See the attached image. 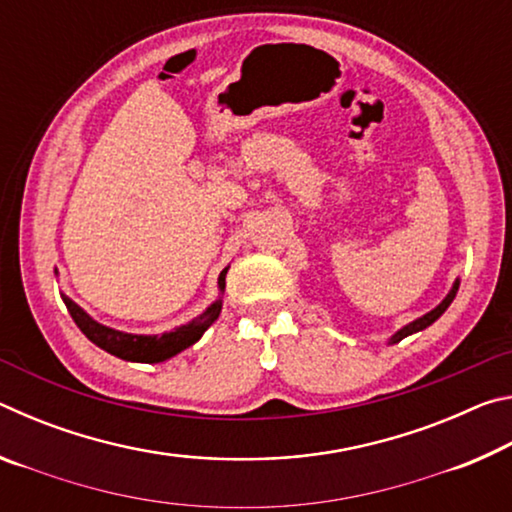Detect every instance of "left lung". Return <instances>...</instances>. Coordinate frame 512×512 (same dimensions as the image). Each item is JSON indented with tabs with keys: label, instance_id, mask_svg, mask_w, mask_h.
<instances>
[{
	"label": "left lung",
	"instance_id": "obj_1",
	"mask_svg": "<svg viewBox=\"0 0 512 512\" xmlns=\"http://www.w3.org/2000/svg\"><path fill=\"white\" fill-rule=\"evenodd\" d=\"M456 291H458V282L454 284L452 291L447 293V298H445L443 302H440V305H438L436 309L429 311V314H424V316H422V318H418V320H413V323H409V325H406V327H402L400 332H397V334L393 336L391 343H400V341H402V339H406V336H409V334H413V332H420V329L429 327V325L433 323V320H438L440 316L445 314V309H447L449 305H452V300L456 298Z\"/></svg>",
	"mask_w": 512,
	"mask_h": 512
}]
</instances>
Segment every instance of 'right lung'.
Wrapping results in <instances>:
<instances>
[{"label":"right lung","instance_id":"obj_1","mask_svg":"<svg viewBox=\"0 0 512 512\" xmlns=\"http://www.w3.org/2000/svg\"><path fill=\"white\" fill-rule=\"evenodd\" d=\"M225 273H228V268H223L219 275L221 291L225 289ZM63 300L67 305V311L74 318V323L79 325L81 332L88 336L94 345H99L101 350L115 354L119 359L140 361V363H160V361L171 359L173 354L183 352L185 348H189V345H194L198 339H201L205 329L210 327L221 314V300H216L212 307H207L205 314L194 318L189 325L173 329V332L162 334V336H137V334L117 332V329L101 325L85 314L74 300H69L67 296H63Z\"/></svg>","mask_w":512,"mask_h":512}]
</instances>
